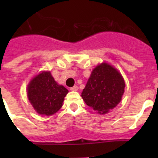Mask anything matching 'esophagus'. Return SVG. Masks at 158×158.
Listing matches in <instances>:
<instances>
[{"instance_id":"obj_1","label":"esophagus","mask_w":158,"mask_h":158,"mask_svg":"<svg viewBox=\"0 0 158 158\" xmlns=\"http://www.w3.org/2000/svg\"><path fill=\"white\" fill-rule=\"evenodd\" d=\"M70 90H71V91H77L78 90V86H77V85H74L73 87L70 88Z\"/></svg>"}]
</instances>
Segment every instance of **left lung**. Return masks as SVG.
<instances>
[{"label": "left lung", "mask_w": 158, "mask_h": 158, "mask_svg": "<svg viewBox=\"0 0 158 158\" xmlns=\"http://www.w3.org/2000/svg\"><path fill=\"white\" fill-rule=\"evenodd\" d=\"M125 87L119 72L104 63L92 70L81 96L89 107L99 114H106L120 102Z\"/></svg>", "instance_id": "obj_1"}]
</instances>
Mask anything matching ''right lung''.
Here are the masks:
<instances>
[{
	"instance_id": "obj_1",
	"label": "right lung",
	"mask_w": 158,
	"mask_h": 158,
	"mask_svg": "<svg viewBox=\"0 0 158 158\" xmlns=\"http://www.w3.org/2000/svg\"><path fill=\"white\" fill-rule=\"evenodd\" d=\"M69 91L60 85L51 76L50 72H43L30 81L27 88L30 102L36 112L51 115L63 106V100Z\"/></svg>"
}]
</instances>
